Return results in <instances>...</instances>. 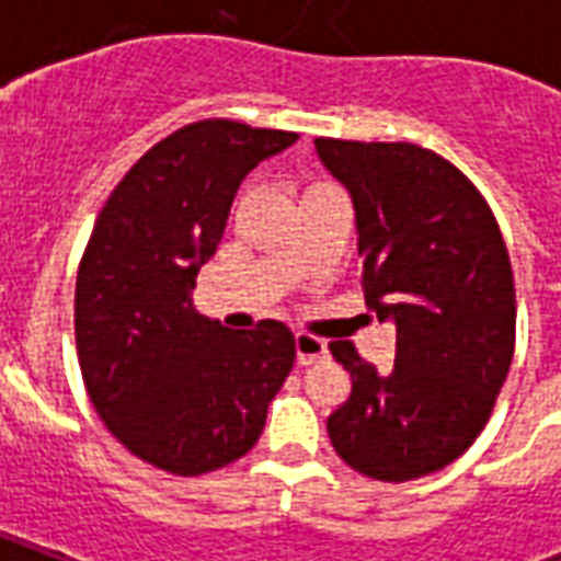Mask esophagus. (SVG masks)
I'll use <instances>...</instances> for the list:
<instances>
[{"mask_svg":"<svg viewBox=\"0 0 561 561\" xmlns=\"http://www.w3.org/2000/svg\"><path fill=\"white\" fill-rule=\"evenodd\" d=\"M294 346H297V360L302 364V367H308V364H314V360H320L329 355V346H325V341H320V337H314V334L297 332V337H294Z\"/></svg>","mask_w":561,"mask_h":561,"instance_id":"1","label":"esophagus"}]
</instances>
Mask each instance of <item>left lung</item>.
Returning a JSON list of instances; mask_svg holds the SVG:
<instances>
[{
  "instance_id": "left-lung-1",
  "label": "left lung",
  "mask_w": 561,
  "mask_h": 561,
  "mask_svg": "<svg viewBox=\"0 0 561 561\" xmlns=\"http://www.w3.org/2000/svg\"><path fill=\"white\" fill-rule=\"evenodd\" d=\"M350 188L360 288L396 323V360L378 373L332 341L352 375L325 427L346 466L383 483L445 469L486 427L515 352V285L486 197L454 162L413 142L314 139Z\"/></svg>"
}]
</instances>
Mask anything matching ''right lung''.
I'll use <instances>...</instances> for the list:
<instances>
[{
	"label": "right lung",
	"instance_id": "add662e5",
	"mask_svg": "<svg viewBox=\"0 0 561 561\" xmlns=\"http://www.w3.org/2000/svg\"><path fill=\"white\" fill-rule=\"evenodd\" d=\"M294 142L229 118L180 127L110 192L78 264L75 343L92 408L127 451L180 478L259 443L297 358L285 323L232 332L192 306L241 180Z\"/></svg>",
	"mask_w": 561,
	"mask_h": 561
}]
</instances>
